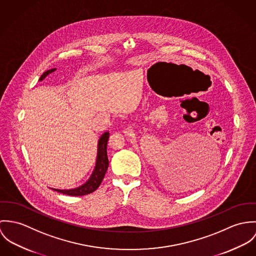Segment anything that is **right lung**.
Returning a JSON list of instances; mask_svg holds the SVG:
<instances>
[{"mask_svg": "<svg viewBox=\"0 0 256 256\" xmlns=\"http://www.w3.org/2000/svg\"><path fill=\"white\" fill-rule=\"evenodd\" d=\"M57 68H51L48 70L47 72H45L39 78V82H42L48 74L54 72ZM109 132H105L99 138L98 140V145H97V157H96V163H95V167L94 170L92 172L91 176H89V178L86 180L84 184H82V186L74 188H70V190H58V188H52L53 190L60 192L62 194H66V196H86L89 194L91 192H93L94 190H96L99 186L101 184L105 174L108 170L109 167V160H108V156H107V143L109 140Z\"/></svg>", "mask_w": 256, "mask_h": 256, "instance_id": "1", "label": "right lung"}]
</instances>
